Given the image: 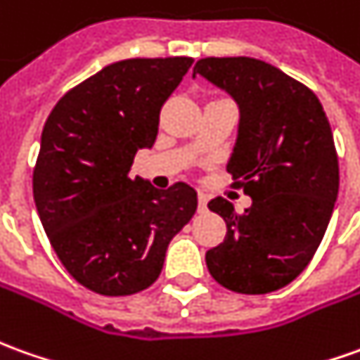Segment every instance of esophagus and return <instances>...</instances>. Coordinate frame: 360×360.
<instances>
[{
    "label": "esophagus",
    "instance_id": "esophagus-1",
    "mask_svg": "<svg viewBox=\"0 0 360 360\" xmlns=\"http://www.w3.org/2000/svg\"><path fill=\"white\" fill-rule=\"evenodd\" d=\"M207 202H209V197L205 193H199V212L207 211Z\"/></svg>",
    "mask_w": 360,
    "mask_h": 360
}]
</instances>
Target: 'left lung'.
<instances>
[{
  "instance_id": "left-lung-1",
  "label": "left lung",
  "mask_w": 360,
  "mask_h": 360,
  "mask_svg": "<svg viewBox=\"0 0 360 360\" xmlns=\"http://www.w3.org/2000/svg\"><path fill=\"white\" fill-rule=\"evenodd\" d=\"M195 75L240 108L226 171L252 197L242 212L222 197L209 202L226 236L207 252V268L231 292H276L311 262L333 212L339 161L329 120L309 88L258 58H200Z\"/></svg>"
}]
</instances>
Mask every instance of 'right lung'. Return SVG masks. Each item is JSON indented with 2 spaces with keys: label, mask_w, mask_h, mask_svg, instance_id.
Wrapping results in <instances>:
<instances>
[{
  "label": "right lung",
  "mask_w": 360,
  "mask_h": 360,
  "mask_svg": "<svg viewBox=\"0 0 360 360\" xmlns=\"http://www.w3.org/2000/svg\"><path fill=\"white\" fill-rule=\"evenodd\" d=\"M191 65V57L120 60L70 88L46 118L33 169L37 212L60 264L90 292L149 288L197 211L187 183L155 189L129 177Z\"/></svg>",
  "instance_id": "right-lung-1"
}]
</instances>
